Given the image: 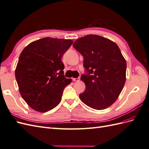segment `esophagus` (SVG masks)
Returning a JSON list of instances; mask_svg holds the SVG:
<instances>
[{
	"mask_svg": "<svg viewBox=\"0 0 149 149\" xmlns=\"http://www.w3.org/2000/svg\"><path fill=\"white\" fill-rule=\"evenodd\" d=\"M72 79H73V81H79L80 80V78H73Z\"/></svg>",
	"mask_w": 149,
	"mask_h": 149,
	"instance_id": "obj_1",
	"label": "esophagus"
}]
</instances>
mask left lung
<instances>
[{"label": "left lung", "instance_id": "obj_1", "mask_svg": "<svg viewBox=\"0 0 149 149\" xmlns=\"http://www.w3.org/2000/svg\"><path fill=\"white\" fill-rule=\"evenodd\" d=\"M73 47L84 57L86 74L81 80L86 85L79 98L86 105L97 110L109 107L118 98L126 79V61L119 47L100 35L81 37Z\"/></svg>", "mask_w": 149, "mask_h": 149}]
</instances>
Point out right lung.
<instances>
[{
    "label": "right lung",
    "instance_id": "1",
    "mask_svg": "<svg viewBox=\"0 0 149 149\" xmlns=\"http://www.w3.org/2000/svg\"><path fill=\"white\" fill-rule=\"evenodd\" d=\"M71 40L46 37L28 45L22 52L15 69L19 92L35 111L45 112L61 101L63 90L71 82L63 75L61 57Z\"/></svg>",
    "mask_w": 149,
    "mask_h": 149
}]
</instances>
